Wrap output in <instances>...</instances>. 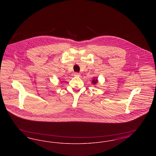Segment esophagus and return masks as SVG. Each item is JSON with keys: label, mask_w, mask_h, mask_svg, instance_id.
<instances>
[{"label": "esophagus", "mask_w": 156, "mask_h": 156, "mask_svg": "<svg viewBox=\"0 0 156 156\" xmlns=\"http://www.w3.org/2000/svg\"><path fill=\"white\" fill-rule=\"evenodd\" d=\"M80 73H75L74 74V76H80Z\"/></svg>", "instance_id": "1"}]
</instances>
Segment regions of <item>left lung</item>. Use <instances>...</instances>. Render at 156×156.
I'll list each match as a JSON object with an SVG mask.
<instances>
[{
    "label": "left lung",
    "instance_id": "obj_1",
    "mask_svg": "<svg viewBox=\"0 0 156 156\" xmlns=\"http://www.w3.org/2000/svg\"><path fill=\"white\" fill-rule=\"evenodd\" d=\"M97 82H98V80H97V78H96V79H95V78H94L93 80L92 81V83L93 84H94V85H95L96 83H97Z\"/></svg>",
    "mask_w": 156,
    "mask_h": 156
}]
</instances>
